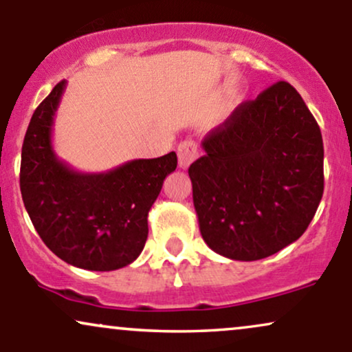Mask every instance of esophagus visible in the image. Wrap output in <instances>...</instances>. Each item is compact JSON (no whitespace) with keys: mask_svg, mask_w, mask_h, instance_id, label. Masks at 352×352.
I'll use <instances>...</instances> for the list:
<instances>
[{"mask_svg":"<svg viewBox=\"0 0 352 352\" xmlns=\"http://www.w3.org/2000/svg\"><path fill=\"white\" fill-rule=\"evenodd\" d=\"M177 153H179V165L182 168H188L190 164H193L199 159V148H197V145L192 140L182 142L179 148H177Z\"/></svg>","mask_w":352,"mask_h":352,"instance_id":"1","label":"esophagus"}]
</instances>
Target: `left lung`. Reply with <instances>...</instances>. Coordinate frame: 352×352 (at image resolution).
Wrapping results in <instances>:
<instances>
[{"label":"left lung","mask_w":352,"mask_h":352,"mask_svg":"<svg viewBox=\"0 0 352 352\" xmlns=\"http://www.w3.org/2000/svg\"><path fill=\"white\" fill-rule=\"evenodd\" d=\"M188 168L201 238L254 261L296 241L324 190L322 137L305 100L280 80L205 135Z\"/></svg>","instance_id":"left-lung-1"}]
</instances>
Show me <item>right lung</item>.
Returning <instances> with one entry per match:
<instances>
[{
    "label": "right lung",
    "instance_id": "add662e5",
    "mask_svg": "<svg viewBox=\"0 0 352 352\" xmlns=\"http://www.w3.org/2000/svg\"><path fill=\"white\" fill-rule=\"evenodd\" d=\"M66 89L56 84L28 125L19 187L36 232L56 256L91 272L124 268L142 253L147 215L177 153L129 160L107 172L74 170L52 147V125Z\"/></svg>",
    "mask_w": 352,
    "mask_h": 352
}]
</instances>
